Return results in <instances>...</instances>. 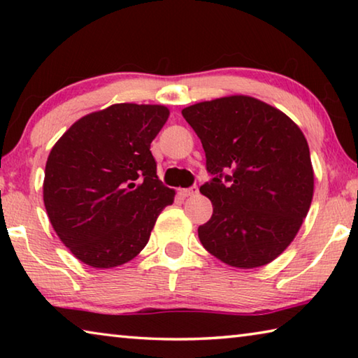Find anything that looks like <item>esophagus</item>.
<instances>
[{
    "instance_id": "esophagus-1",
    "label": "esophagus",
    "mask_w": 358,
    "mask_h": 358,
    "mask_svg": "<svg viewBox=\"0 0 358 358\" xmlns=\"http://www.w3.org/2000/svg\"><path fill=\"white\" fill-rule=\"evenodd\" d=\"M181 194H183L185 197H192V196H196V194H199V187L191 186V187H187V189H181Z\"/></svg>"
}]
</instances>
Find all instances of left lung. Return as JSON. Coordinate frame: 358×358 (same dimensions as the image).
I'll use <instances>...</instances> for the list:
<instances>
[{
	"label": "left lung",
	"instance_id": "obj_1",
	"mask_svg": "<svg viewBox=\"0 0 358 358\" xmlns=\"http://www.w3.org/2000/svg\"><path fill=\"white\" fill-rule=\"evenodd\" d=\"M181 115L213 175L201 186L213 215L199 226V240L230 266L270 264L292 243L313 201L305 136L286 113L243 94L199 102Z\"/></svg>",
	"mask_w": 358,
	"mask_h": 358
}]
</instances>
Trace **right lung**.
Here are the masks:
<instances>
[{
    "label": "right lung",
    "instance_id": "right-lung-1",
    "mask_svg": "<svg viewBox=\"0 0 358 358\" xmlns=\"http://www.w3.org/2000/svg\"><path fill=\"white\" fill-rule=\"evenodd\" d=\"M169 108L113 104L76 121L45 164L44 205L59 240L93 268H113L148 243L175 191L156 175L150 143Z\"/></svg>",
    "mask_w": 358,
    "mask_h": 358
}]
</instances>
